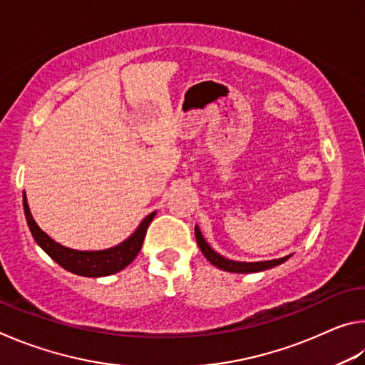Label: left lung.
Wrapping results in <instances>:
<instances>
[{"label":"left lung","instance_id":"obj_1","mask_svg":"<svg viewBox=\"0 0 365 365\" xmlns=\"http://www.w3.org/2000/svg\"><path fill=\"white\" fill-rule=\"evenodd\" d=\"M195 237L197 246L205 257L212 265H215L217 269L227 270V272H233V274H252V272H262L275 267V265H280L282 262H285L289 256L280 257V259H272V261H261V262H240V261H232V259H227L224 256H220L219 252H215L211 246L206 243V240L202 238V235L200 232L197 225L195 227Z\"/></svg>","mask_w":365,"mask_h":365}]
</instances>
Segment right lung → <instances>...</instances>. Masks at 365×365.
I'll list each match as a JSON object with an SVG mask.
<instances>
[{"label": "right lung", "instance_id": "1", "mask_svg": "<svg viewBox=\"0 0 365 365\" xmlns=\"http://www.w3.org/2000/svg\"><path fill=\"white\" fill-rule=\"evenodd\" d=\"M24 212H26L30 232H32L35 242L41 246V250L45 251L53 261H56L61 267L82 277H106L125 269L127 265L138 256L148 227H150L151 220L154 219V215H156V212L146 215V217L141 220L137 230H135L125 242L114 246V248L103 251H77L56 243L51 237H48V235L36 225V222L32 217V212H30L29 209L26 193H24Z\"/></svg>", "mask_w": 365, "mask_h": 365}]
</instances>
